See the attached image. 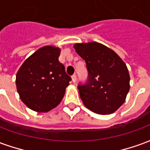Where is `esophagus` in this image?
Returning a JSON list of instances; mask_svg holds the SVG:
<instances>
[{"label": "esophagus", "instance_id": "obj_1", "mask_svg": "<svg viewBox=\"0 0 150 150\" xmlns=\"http://www.w3.org/2000/svg\"><path fill=\"white\" fill-rule=\"evenodd\" d=\"M71 79H72V81H73V83H75L76 80H77V76H76V75H73L71 76Z\"/></svg>", "mask_w": 150, "mask_h": 150}]
</instances>
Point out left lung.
<instances>
[{"mask_svg":"<svg viewBox=\"0 0 150 150\" xmlns=\"http://www.w3.org/2000/svg\"><path fill=\"white\" fill-rule=\"evenodd\" d=\"M75 51L85 60L88 72L78 89L85 107L97 114L113 113L125 101L129 74L125 63L112 50L98 42L77 43Z\"/></svg>","mask_w":150,"mask_h":150,"instance_id":"1","label":"left lung"}]
</instances>
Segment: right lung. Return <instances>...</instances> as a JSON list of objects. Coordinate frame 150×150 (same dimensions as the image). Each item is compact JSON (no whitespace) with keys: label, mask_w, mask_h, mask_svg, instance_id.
<instances>
[{"label":"right lung","mask_w":150,"mask_h":150,"mask_svg":"<svg viewBox=\"0 0 150 150\" xmlns=\"http://www.w3.org/2000/svg\"><path fill=\"white\" fill-rule=\"evenodd\" d=\"M60 49L44 46L30 56L16 75L17 90L28 108L46 112L58 106L71 78L59 61Z\"/></svg>","instance_id":"add662e5"}]
</instances>
